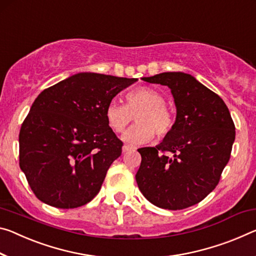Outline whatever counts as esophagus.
I'll return each instance as SVG.
<instances>
[{
    "instance_id": "obj_1",
    "label": "esophagus",
    "mask_w": 256,
    "mask_h": 256,
    "mask_svg": "<svg viewBox=\"0 0 256 256\" xmlns=\"http://www.w3.org/2000/svg\"><path fill=\"white\" fill-rule=\"evenodd\" d=\"M136 147L134 146H131V144H125L123 147V152H131V150H134Z\"/></svg>"
}]
</instances>
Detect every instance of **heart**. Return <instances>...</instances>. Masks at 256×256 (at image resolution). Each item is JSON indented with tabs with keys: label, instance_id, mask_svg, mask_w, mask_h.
Returning a JSON list of instances; mask_svg holds the SVG:
<instances>
[{
	"label": "heart",
	"instance_id": "heart-1",
	"mask_svg": "<svg viewBox=\"0 0 256 256\" xmlns=\"http://www.w3.org/2000/svg\"><path fill=\"white\" fill-rule=\"evenodd\" d=\"M126 104L112 101L106 108V120L114 132L122 133L136 116V124L123 136L128 144H139L152 140L154 134L158 140L171 136L176 128V115L165 106L166 99L160 92L152 88L140 86L130 91Z\"/></svg>",
	"mask_w": 256,
	"mask_h": 256
}]
</instances>
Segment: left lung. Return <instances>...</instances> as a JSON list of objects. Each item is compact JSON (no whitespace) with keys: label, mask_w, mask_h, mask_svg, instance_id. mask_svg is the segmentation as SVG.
<instances>
[{"label":"left lung","mask_w":256,"mask_h":256,"mask_svg":"<svg viewBox=\"0 0 256 256\" xmlns=\"http://www.w3.org/2000/svg\"><path fill=\"white\" fill-rule=\"evenodd\" d=\"M142 80L171 88L176 120L160 144L138 149V186L157 208H190L220 181L236 136L234 120L224 101L192 75L168 72Z\"/></svg>","instance_id":"left-lung-1"}]
</instances>
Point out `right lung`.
<instances>
[{
    "instance_id": "add662e5",
    "label": "right lung",
    "mask_w": 256,
    "mask_h": 256,
    "mask_svg": "<svg viewBox=\"0 0 256 256\" xmlns=\"http://www.w3.org/2000/svg\"><path fill=\"white\" fill-rule=\"evenodd\" d=\"M136 80L80 72L40 93L19 132V165L40 202L76 208L98 194L123 147L106 108Z\"/></svg>"
}]
</instances>
